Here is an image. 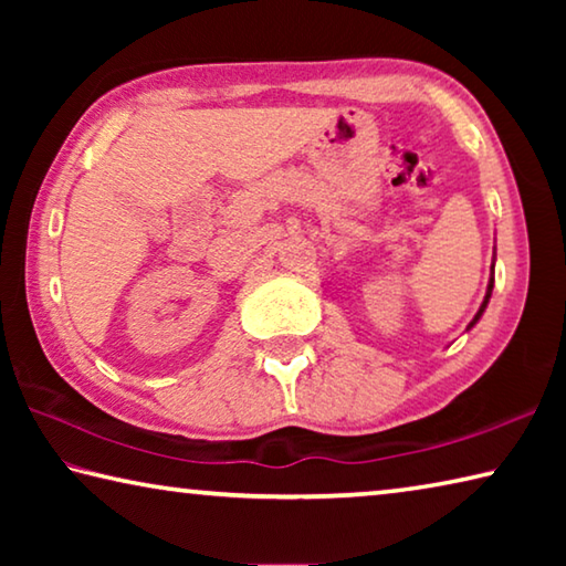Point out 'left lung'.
Returning a JSON list of instances; mask_svg holds the SVG:
<instances>
[{"label": "left lung", "instance_id": "left-lung-1", "mask_svg": "<svg viewBox=\"0 0 566 566\" xmlns=\"http://www.w3.org/2000/svg\"><path fill=\"white\" fill-rule=\"evenodd\" d=\"M492 290H494V264H492V276H490V284H486V294H484V302H482V306H479V312L474 314V319L467 324V332L474 327V324L482 319V314H484V310H486V304H490V300H492Z\"/></svg>", "mask_w": 566, "mask_h": 566}]
</instances>
